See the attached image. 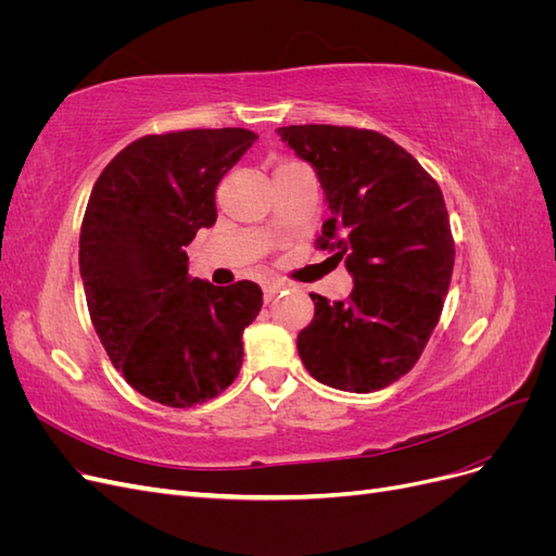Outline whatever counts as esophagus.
<instances>
[{
  "label": "esophagus",
  "instance_id": "34e87169",
  "mask_svg": "<svg viewBox=\"0 0 556 556\" xmlns=\"http://www.w3.org/2000/svg\"><path fill=\"white\" fill-rule=\"evenodd\" d=\"M282 290H288V285L280 282V280L266 282V285H264V301H271V299H276Z\"/></svg>",
  "mask_w": 556,
  "mask_h": 556
}]
</instances>
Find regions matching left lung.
Masks as SVG:
<instances>
[{
  "instance_id": "1",
  "label": "left lung",
  "mask_w": 556,
  "mask_h": 556,
  "mask_svg": "<svg viewBox=\"0 0 556 556\" xmlns=\"http://www.w3.org/2000/svg\"><path fill=\"white\" fill-rule=\"evenodd\" d=\"M278 134L323 182L331 215L315 248L355 278L343 301L311 294L315 317L299 333V357L333 390H382L415 366L443 313L454 266L443 192L380 131L290 125Z\"/></svg>"
}]
</instances>
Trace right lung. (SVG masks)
I'll list each match as a JSON object with an SVG mask.
<instances>
[{
	"instance_id": "right-lung-1",
	"label": "right lung",
	"mask_w": 556,
	"mask_h": 556,
	"mask_svg": "<svg viewBox=\"0 0 556 556\" xmlns=\"http://www.w3.org/2000/svg\"><path fill=\"white\" fill-rule=\"evenodd\" d=\"M255 139L241 127L148 134L106 164L83 215L78 264L94 331L123 378L162 406L217 396L243 364L260 285L190 278L185 248L215 225L217 182Z\"/></svg>"
}]
</instances>
